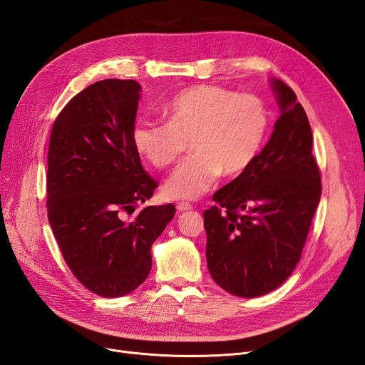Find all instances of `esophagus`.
<instances>
[{
    "instance_id": "obj_1",
    "label": "esophagus",
    "mask_w": 365,
    "mask_h": 365,
    "mask_svg": "<svg viewBox=\"0 0 365 365\" xmlns=\"http://www.w3.org/2000/svg\"><path fill=\"white\" fill-rule=\"evenodd\" d=\"M193 207L189 204V202H180L178 205H176V210L178 212H189V210H192Z\"/></svg>"
}]
</instances>
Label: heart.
I'll list each match as a JSON object with an SVG mask.
<instances>
[{"label": "heart", "instance_id": "obj_1", "mask_svg": "<svg viewBox=\"0 0 365 365\" xmlns=\"http://www.w3.org/2000/svg\"><path fill=\"white\" fill-rule=\"evenodd\" d=\"M168 123L140 120L134 146L153 168L178 158L189 140L187 157L164 184L175 201L207 193L220 175L236 176L257 158L269 128V114L259 97L237 94L217 85H196L175 94L163 106Z\"/></svg>", "mask_w": 365, "mask_h": 365}]
</instances>
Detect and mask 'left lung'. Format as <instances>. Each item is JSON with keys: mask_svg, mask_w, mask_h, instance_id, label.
Here are the masks:
<instances>
[{"mask_svg": "<svg viewBox=\"0 0 365 365\" xmlns=\"http://www.w3.org/2000/svg\"><path fill=\"white\" fill-rule=\"evenodd\" d=\"M280 117L250 168L213 195L204 212L207 267L227 292L254 298L288 280L300 262L322 180L312 130L291 88L269 81Z\"/></svg>", "mask_w": 365, "mask_h": 365, "instance_id": "obj_1", "label": "left lung"}]
</instances>
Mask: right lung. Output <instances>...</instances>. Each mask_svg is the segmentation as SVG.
<instances>
[{
    "label": "right lung",
    "mask_w": 365,
    "mask_h": 365,
    "mask_svg": "<svg viewBox=\"0 0 365 365\" xmlns=\"http://www.w3.org/2000/svg\"><path fill=\"white\" fill-rule=\"evenodd\" d=\"M140 91L135 81H98L65 105L50 135V227L74 277L108 298L148 279L150 248L175 216L168 204L126 219L157 189L132 140Z\"/></svg>",
    "instance_id": "obj_1"
}]
</instances>
